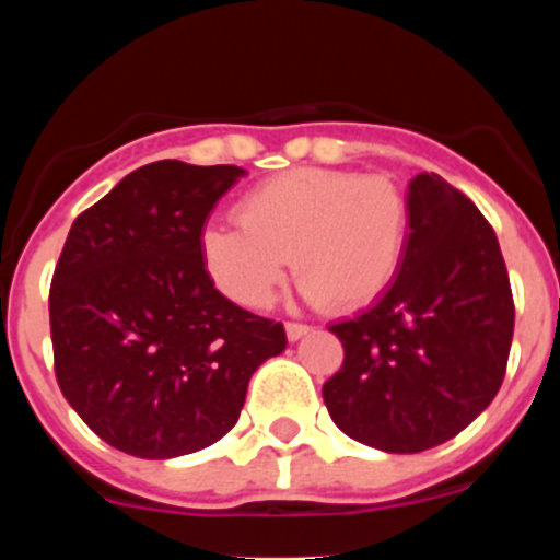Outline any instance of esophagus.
<instances>
[{
	"instance_id": "1",
	"label": "esophagus",
	"mask_w": 560,
	"mask_h": 560,
	"mask_svg": "<svg viewBox=\"0 0 560 560\" xmlns=\"http://www.w3.org/2000/svg\"><path fill=\"white\" fill-rule=\"evenodd\" d=\"M284 330H287V338H290V341H301L303 336H308V332H312V327L301 325V322H287Z\"/></svg>"
}]
</instances>
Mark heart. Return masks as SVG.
Wrapping results in <instances>:
<instances>
[{
	"instance_id": "obj_1",
	"label": "heart",
	"mask_w": 560,
	"mask_h": 560,
	"mask_svg": "<svg viewBox=\"0 0 560 560\" xmlns=\"http://www.w3.org/2000/svg\"><path fill=\"white\" fill-rule=\"evenodd\" d=\"M238 224L202 228L200 257L213 284L248 308L273 301L287 268L303 295L330 312H360L398 279L409 246V202L387 175L298 167L248 189Z\"/></svg>"
}]
</instances>
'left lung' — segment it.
<instances>
[{
  "instance_id": "1",
  "label": "left lung",
  "mask_w": 560,
  "mask_h": 560,
  "mask_svg": "<svg viewBox=\"0 0 560 560\" xmlns=\"http://www.w3.org/2000/svg\"><path fill=\"white\" fill-rule=\"evenodd\" d=\"M409 246L393 287L330 325L343 365L322 387L332 422L382 453H422L471 425L499 393L515 303L499 238L442 175L411 178Z\"/></svg>"
}]
</instances>
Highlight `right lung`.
I'll list each match as a JSON object with an SVG mask.
<instances>
[{"mask_svg": "<svg viewBox=\"0 0 560 560\" xmlns=\"http://www.w3.org/2000/svg\"><path fill=\"white\" fill-rule=\"evenodd\" d=\"M244 173L151 162L72 222L48 298L56 382L121 453L219 442L254 371L284 352V325L228 301L200 257L208 213Z\"/></svg>", "mask_w": 560, "mask_h": 560, "instance_id": "obj_1", "label": "right lung"}]
</instances>
